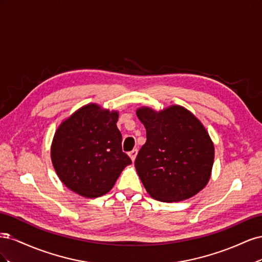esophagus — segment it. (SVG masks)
<instances>
[{"mask_svg":"<svg viewBox=\"0 0 262 262\" xmlns=\"http://www.w3.org/2000/svg\"><path fill=\"white\" fill-rule=\"evenodd\" d=\"M137 154H138V149L137 148H134V149H132L131 152L129 153V156H130V158L131 160L134 162V160H136V157H137Z\"/></svg>","mask_w":262,"mask_h":262,"instance_id":"esophagus-1","label":"esophagus"}]
</instances>
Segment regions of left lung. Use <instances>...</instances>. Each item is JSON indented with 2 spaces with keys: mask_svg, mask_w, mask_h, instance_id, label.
<instances>
[{
  "mask_svg": "<svg viewBox=\"0 0 262 262\" xmlns=\"http://www.w3.org/2000/svg\"><path fill=\"white\" fill-rule=\"evenodd\" d=\"M137 116L146 129V142L134 165L149 195L178 202L202 190L214 162L213 142L203 124L177 105L158 113L142 107Z\"/></svg>",
  "mask_w": 262,
  "mask_h": 262,
  "instance_id": "obj_1",
  "label": "left lung"
}]
</instances>
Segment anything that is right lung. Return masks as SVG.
Instances as JSON below:
<instances>
[{
  "instance_id": "add662e5",
  "label": "right lung",
  "mask_w": 262,
  "mask_h": 262,
  "mask_svg": "<svg viewBox=\"0 0 262 262\" xmlns=\"http://www.w3.org/2000/svg\"><path fill=\"white\" fill-rule=\"evenodd\" d=\"M118 112L89 104L55 131L51 160L60 180L85 198L109 192L131 158L122 152Z\"/></svg>"
}]
</instances>
